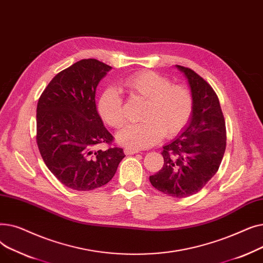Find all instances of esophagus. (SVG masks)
<instances>
[{"mask_svg": "<svg viewBox=\"0 0 263 263\" xmlns=\"http://www.w3.org/2000/svg\"><path fill=\"white\" fill-rule=\"evenodd\" d=\"M123 151H124V154H126V155H134V154L139 153V150H137V149H133V148H130V147H126Z\"/></svg>", "mask_w": 263, "mask_h": 263, "instance_id": "34e87169", "label": "esophagus"}]
</instances>
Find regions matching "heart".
Returning a JSON list of instances; mask_svg holds the SVG:
<instances>
[{"label": "heart", "instance_id": "obj_1", "mask_svg": "<svg viewBox=\"0 0 263 263\" xmlns=\"http://www.w3.org/2000/svg\"><path fill=\"white\" fill-rule=\"evenodd\" d=\"M123 87L136 99L145 101L141 122L128 124L117 135L118 141L130 148H147L158 143L163 134L172 137L180 133L194 110L191 90L154 71L133 73L122 82ZM98 110L102 119L115 129L126 121L124 104L120 93L106 89L100 97Z\"/></svg>", "mask_w": 263, "mask_h": 263}]
</instances>
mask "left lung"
<instances>
[{
    "label": "left lung",
    "mask_w": 263,
    "mask_h": 263,
    "mask_svg": "<svg viewBox=\"0 0 263 263\" xmlns=\"http://www.w3.org/2000/svg\"><path fill=\"white\" fill-rule=\"evenodd\" d=\"M176 66L189 81L194 110L183 133L163 147V167L149 180L164 194L181 198L196 194L216 174L227 136L218 97L211 85L191 68Z\"/></svg>",
    "instance_id": "left-lung-1"
}]
</instances>
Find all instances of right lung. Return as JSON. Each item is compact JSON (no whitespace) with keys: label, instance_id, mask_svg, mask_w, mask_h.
Masks as SVG:
<instances>
[{"label":"right lung","instance_id":"1","mask_svg":"<svg viewBox=\"0 0 263 263\" xmlns=\"http://www.w3.org/2000/svg\"><path fill=\"white\" fill-rule=\"evenodd\" d=\"M112 68L81 60L55 76L37 103L36 142L50 172L69 189L90 191L106 184L124 158L96 108L100 80ZM106 143V151H96Z\"/></svg>","mask_w":263,"mask_h":263}]
</instances>
